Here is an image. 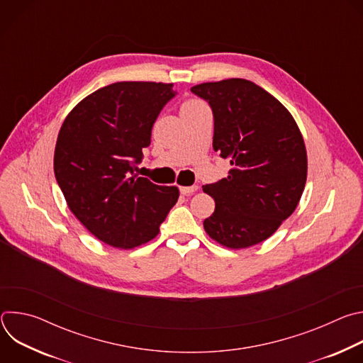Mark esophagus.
Returning <instances> with one entry per match:
<instances>
[{
  "label": "esophagus",
  "instance_id": "34e87169",
  "mask_svg": "<svg viewBox=\"0 0 363 363\" xmlns=\"http://www.w3.org/2000/svg\"><path fill=\"white\" fill-rule=\"evenodd\" d=\"M196 189H198L196 185H192V186H181V188H179V191H181L182 195H192L194 192H196Z\"/></svg>",
  "mask_w": 363,
  "mask_h": 363
}]
</instances>
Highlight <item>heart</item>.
<instances>
[{
    "label": "heart",
    "mask_w": 363,
    "mask_h": 363,
    "mask_svg": "<svg viewBox=\"0 0 363 363\" xmlns=\"http://www.w3.org/2000/svg\"><path fill=\"white\" fill-rule=\"evenodd\" d=\"M199 106H203V103L198 99H188L182 103L181 106V111H185V109H195V108H199Z\"/></svg>",
    "instance_id": "b5f03b06"
}]
</instances>
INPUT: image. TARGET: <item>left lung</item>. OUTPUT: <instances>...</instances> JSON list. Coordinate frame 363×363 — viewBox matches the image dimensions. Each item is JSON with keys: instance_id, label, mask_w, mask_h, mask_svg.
Returning a JSON list of instances; mask_svg holds the SVG:
<instances>
[{"instance_id": "left-lung-1", "label": "left lung", "mask_w": 363, "mask_h": 363, "mask_svg": "<svg viewBox=\"0 0 363 363\" xmlns=\"http://www.w3.org/2000/svg\"><path fill=\"white\" fill-rule=\"evenodd\" d=\"M192 93L214 113L213 147L230 160L227 178L202 186L216 201L203 228L218 244L240 250L267 240L289 218L307 178V153L291 113L245 79L201 83Z\"/></svg>"}]
</instances>
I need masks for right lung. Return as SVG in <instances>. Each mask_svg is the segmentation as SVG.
I'll return each mask as SVG.
<instances>
[{"label":"right lung","mask_w":363,"mask_h":363,"mask_svg":"<svg viewBox=\"0 0 363 363\" xmlns=\"http://www.w3.org/2000/svg\"><path fill=\"white\" fill-rule=\"evenodd\" d=\"M172 83L118 82L72 109L55 150V174L70 211L100 241L130 250L160 234L177 186L133 174L152 126L175 96Z\"/></svg>","instance_id":"obj_1"}]
</instances>
